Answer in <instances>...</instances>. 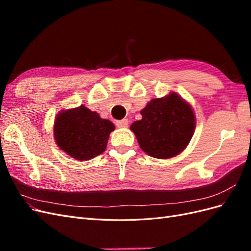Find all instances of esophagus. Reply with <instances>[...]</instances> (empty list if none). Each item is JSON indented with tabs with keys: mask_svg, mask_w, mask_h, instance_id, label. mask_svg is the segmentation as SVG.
<instances>
[{
	"mask_svg": "<svg viewBox=\"0 0 251 251\" xmlns=\"http://www.w3.org/2000/svg\"><path fill=\"white\" fill-rule=\"evenodd\" d=\"M115 125L118 127H126L127 126V119H123V120H116Z\"/></svg>",
	"mask_w": 251,
	"mask_h": 251,
	"instance_id": "1",
	"label": "esophagus"
}]
</instances>
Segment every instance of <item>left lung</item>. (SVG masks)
<instances>
[{
	"mask_svg": "<svg viewBox=\"0 0 251 251\" xmlns=\"http://www.w3.org/2000/svg\"><path fill=\"white\" fill-rule=\"evenodd\" d=\"M140 113L142 119L133 123L131 130L140 148L151 157L168 159L176 156L193 137L194 112L177 94L151 100Z\"/></svg>",
	"mask_w": 251,
	"mask_h": 251,
	"instance_id": "8db88e82",
	"label": "left lung"
}]
</instances>
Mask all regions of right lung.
Here are the masks:
<instances>
[{"instance_id":"add662e5","label":"right lung","mask_w":251,"mask_h":251,"mask_svg":"<svg viewBox=\"0 0 251 251\" xmlns=\"http://www.w3.org/2000/svg\"><path fill=\"white\" fill-rule=\"evenodd\" d=\"M114 125L80 105L58 114L54 124L57 146L77 160H89L105 151Z\"/></svg>"}]
</instances>
